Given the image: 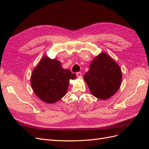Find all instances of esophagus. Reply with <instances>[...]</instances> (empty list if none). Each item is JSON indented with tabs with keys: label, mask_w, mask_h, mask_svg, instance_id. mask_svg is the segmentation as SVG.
<instances>
[{
	"label": "esophagus",
	"mask_w": 149,
	"mask_h": 149,
	"mask_svg": "<svg viewBox=\"0 0 149 149\" xmlns=\"http://www.w3.org/2000/svg\"><path fill=\"white\" fill-rule=\"evenodd\" d=\"M76 75H77V77H82V73H81V72H77V73L76 74Z\"/></svg>",
	"instance_id": "esophagus-1"
}]
</instances>
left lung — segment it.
Masks as SVG:
<instances>
[{
  "mask_svg": "<svg viewBox=\"0 0 149 149\" xmlns=\"http://www.w3.org/2000/svg\"><path fill=\"white\" fill-rule=\"evenodd\" d=\"M84 77L94 96L106 100L119 89L122 74L115 61L102 53L92 61Z\"/></svg>",
  "mask_w": 149,
  "mask_h": 149,
  "instance_id": "1",
  "label": "left lung"
}]
</instances>
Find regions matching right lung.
<instances>
[{"label":"right lung","mask_w":149,"mask_h":149,"mask_svg":"<svg viewBox=\"0 0 149 149\" xmlns=\"http://www.w3.org/2000/svg\"><path fill=\"white\" fill-rule=\"evenodd\" d=\"M75 77V74L62 68L58 60L45 56L33 71L31 83L34 92L40 100L54 103L65 95L69 79Z\"/></svg>","instance_id":"right-lung-1"}]
</instances>
